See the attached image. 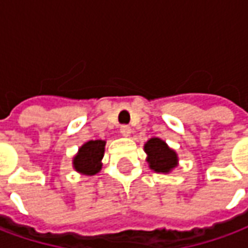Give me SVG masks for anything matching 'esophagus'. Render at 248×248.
Instances as JSON below:
<instances>
[{
	"label": "esophagus",
	"mask_w": 248,
	"mask_h": 248,
	"mask_svg": "<svg viewBox=\"0 0 248 248\" xmlns=\"http://www.w3.org/2000/svg\"><path fill=\"white\" fill-rule=\"evenodd\" d=\"M121 134L124 137H130V134H131L130 126H121Z\"/></svg>",
	"instance_id": "34e87169"
}]
</instances>
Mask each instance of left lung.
Here are the masks:
<instances>
[{
    "instance_id": "obj_1",
    "label": "left lung",
    "mask_w": 248,
    "mask_h": 248,
    "mask_svg": "<svg viewBox=\"0 0 248 248\" xmlns=\"http://www.w3.org/2000/svg\"><path fill=\"white\" fill-rule=\"evenodd\" d=\"M143 150L146 153V162L149 168L155 173H170L178 165V155L172 148L168 146L161 138L153 137L145 145Z\"/></svg>"
}]
</instances>
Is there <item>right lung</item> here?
I'll list each match as a JSON object with an SVG mask.
<instances>
[{"label": "right lung", "instance_id": "add662e5", "mask_svg": "<svg viewBox=\"0 0 248 248\" xmlns=\"http://www.w3.org/2000/svg\"><path fill=\"white\" fill-rule=\"evenodd\" d=\"M106 141L95 140L83 143L72 158V166L76 172L86 176H94L102 170V158L105 155Z\"/></svg>", "mask_w": 248, "mask_h": 248}]
</instances>
